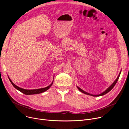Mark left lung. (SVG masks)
Masks as SVG:
<instances>
[{
	"mask_svg": "<svg viewBox=\"0 0 129 129\" xmlns=\"http://www.w3.org/2000/svg\"><path fill=\"white\" fill-rule=\"evenodd\" d=\"M121 72H120V73H119V75H118V77L117 78V79H116V80L114 81V82L112 84V85L108 88H107V89H106L104 92H103V93H100V94H97V95H93V94H90V93H88V92H86V91H84L83 90H82V89H80L79 87H78V86H77V87L78 88V89L79 90V91H80L81 92H82L83 93H85V94H88V95H90V96H94V97H98V96H103V95H104V94H106V93H107L108 92H109L112 88H113L114 87V86H115V85L116 84V83H117V81L118 80V79H119V76H120V74H121Z\"/></svg>",
	"mask_w": 129,
	"mask_h": 129,
	"instance_id": "obj_1",
	"label": "left lung"
}]
</instances>
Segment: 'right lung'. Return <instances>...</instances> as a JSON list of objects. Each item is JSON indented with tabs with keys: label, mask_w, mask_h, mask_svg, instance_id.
<instances>
[{
	"label": "right lung",
	"mask_w": 129,
	"mask_h": 129,
	"mask_svg": "<svg viewBox=\"0 0 129 129\" xmlns=\"http://www.w3.org/2000/svg\"><path fill=\"white\" fill-rule=\"evenodd\" d=\"M9 79L10 80V82H11V84L13 85V86L16 89H17V90H18L19 91H21V92H22L23 93L25 94H27V95H29V94H38V93H42L43 92L45 91H46L47 90H48L50 87L53 84V82L52 83V84L49 85V86H47L45 88H40V89H32V90H29V89H24L23 88H21L19 87L18 86H16V85H15L12 83V81L11 80V79H10V78L8 77Z\"/></svg>",
	"instance_id": "right-lung-1"
}]
</instances>
